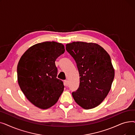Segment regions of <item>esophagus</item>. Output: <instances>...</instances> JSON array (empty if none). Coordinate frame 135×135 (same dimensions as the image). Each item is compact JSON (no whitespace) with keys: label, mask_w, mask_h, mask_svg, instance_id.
Returning a JSON list of instances; mask_svg holds the SVG:
<instances>
[{"label":"esophagus","mask_w":135,"mask_h":135,"mask_svg":"<svg viewBox=\"0 0 135 135\" xmlns=\"http://www.w3.org/2000/svg\"><path fill=\"white\" fill-rule=\"evenodd\" d=\"M65 86H68V81L67 80H65Z\"/></svg>","instance_id":"1"}]
</instances>
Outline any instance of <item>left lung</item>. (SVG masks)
<instances>
[{"mask_svg": "<svg viewBox=\"0 0 135 135\" xmlns=\"http://www.w3.org/2000/svg\"><path fill=\"white\" fill-rule=\"evenodd\" d=\"M66 49L75 60L80 76L79 86L72 93L74 100L85 109L97 107L107 96L114 78L110 56L92 42H73Z\"/></svg>", "mask_w": 135, "mask_h": 135, "instance_id": "8db88e82", "label": "left lung"}]
</instances>
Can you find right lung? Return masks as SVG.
Here are the masks:
<instances>
[{"mask_svg": "<svg viewBox=\"0 0 135 135\" xmlns=\"http://www.w3.org/2000/svg\"><path fill=\"white\" fill-rule=\"evenodd\" d=\"M65 51L61 43L45 41L30 47L18 62L17 79L21 90L39 108L52 107L63 93L65 86L57 78L55 61Z\"/></svg>", "mask_w": 135, "mask_h": 135, "instance_id": "add662e5", "label": "right lung"}]
</instances>
